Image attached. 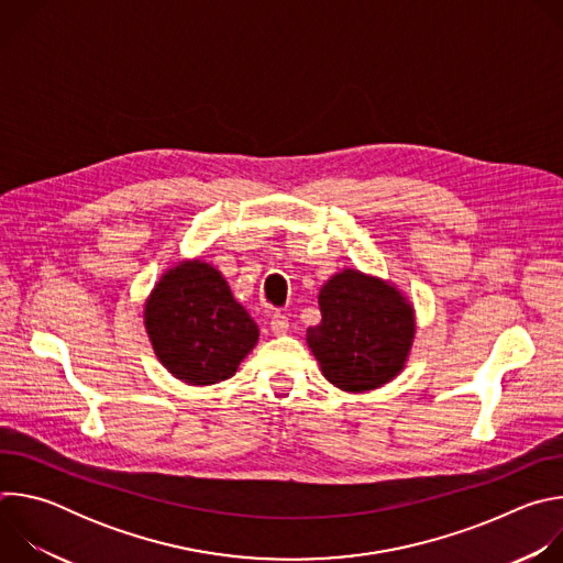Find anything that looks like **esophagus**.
Listing matches in <instances>:
<instances>
[{"label":"esophagus","mask_w":563,"mask_h":563,"mask_svg":"<svg viewBox=\"0 0 563 563\" xmlns=\"http://www.w3.org/2000/svg\"><path fill=\"white\" fill-rule=\"evenodd\" d=\"M269 325H272L274 336H285V334H287V330H289V318H287L285 313H274Z\"/></svg>","instance_id":"34e87169"}]
</instances>
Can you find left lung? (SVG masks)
Here are the masks:
<instances>
[{"label":"left lung","instance_id":"8db88e82","mask_svg":"<svg viewBox=\"0 0 563 563\" xmlns=\"http://www.w3.org/2000/svg\"><path fill=\"white\" fill-rule=\"evenodd\" d=\"M320 323L307 345L339 389L363 394L404 372L415 334V307L389 280L343 269L318 291Z\"/></svg>","mask_w":563,"mask_h":563}]
</instances>
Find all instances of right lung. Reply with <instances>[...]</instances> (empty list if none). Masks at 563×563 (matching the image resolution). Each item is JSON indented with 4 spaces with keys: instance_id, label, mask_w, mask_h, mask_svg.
Wrapping results in <instances>:
<instances>
[{
    "instance_id": "right-lung-1",
    "label": "right lung",
    "mask_w": 563,
    "mask_h": 563,
    "mask_svg": "<svg viewBox=\"0 0 563 563\" xmlns=\"http://www.w3.org/2000/svg\"><path fill=\"white\" fill-rule=\"evenodd\" d=\"M144 328L169 374L200 387L231 378L261 336L222 274L200 258L159 276L144 302Z\"/></svg>"
}]
</instances>
